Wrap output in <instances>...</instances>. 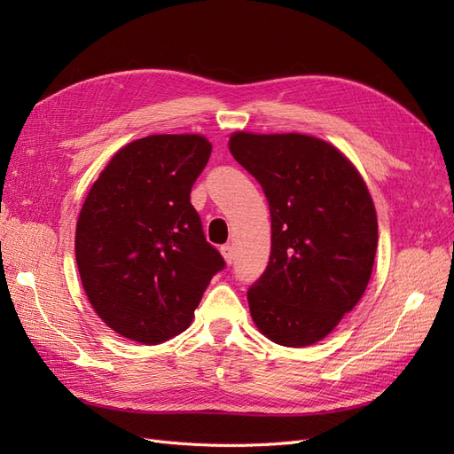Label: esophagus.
Listing matches in <instances>:
<instances>
[{"label":"esophagus","instance_id":"obj_1","mask_svg":"<svg viewBox=\"0 0 454 454\" xmlns=\"http://www.w3.org/2000/svg\"><path fill=\"white\" fill-rule=\"evenodd\" d=\"M222 255H223V259L227 261V265L232 263V259H235V252H232V246H231V244L222 246Z\"/></svg>","mask_w":454,"mask_h":454}]
</instances>
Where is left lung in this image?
Listing matches in <instances>:
<instances>
[{"label": "left lung", "instance_id": "8db88e82", "mask_svg": "<svg viewBox=\"0 0 454 454\" xmlns=\"http://www.w3.org/2000/svg\"><path fill=\"white\" fill-rule=\"evenodd\" d=\"M229 149L270 210L269 265L248 290L252 318L277 345H314L371 278L379 227L367 185L337 147L312 136L235 132Z\"/></svg>", "mask_w": 454, "mask_h": 454}]
</instances>
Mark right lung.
Returning a JSON list of instances; mask_svg holds the SVG:
<instances>
[{
	"mask_svg": "<svg viewBox=\"0 0 454 454\" xmlns=\"http://www.w3.org/2000/svg\"><path fill=\"white\" fill-rule=\"evenodd\" d=\"M212 144L155 134L119 149L90 187L75 259L92 309L115 333L159 345L189 327L225 261L189 200Z\"/></svg>",
	"mask_w": 454,
	"mask_h": 454,
	"instance_id": "1",
	"label": "right lung"
}]
</instances>
